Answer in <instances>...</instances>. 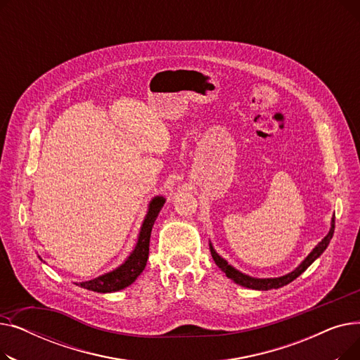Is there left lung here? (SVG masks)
<instances>
[{
    "mask_svg": "<svg viewBox=\"0 0 360 360\" xmlns=\"http://www.w3.org/2000/svg\"><path fill=\"white\" fill-rule=\"evenodd\" d=\"M333 235H334V216L331 217V228H330L327 236L316 245V247L308 254V257L304 261H302L295 270H292L290 273H288L285 276L269 277V278H258V277H252V276H248V274L239 271L238 269L231 266L228 261H226L224 258H221L216 252L212 242L209 245H210V252H212V257H213V259L216 262V266L223 273H226V276H228L231 280H233L236 285L243 286V288H248V289H254V290H271V289H278V288H283V286L289 285V283H292L296 277H299L302 273H304L311 266V264L316 258H319L321 254H323L327 250Z\"/></svg>",
    "mask_w": 360,
    "mask_h": 360,
    "instance_id": "obj_1",
    "label": "left lung"
}]
</instances>
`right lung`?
Here are the masks:
<instances>
[{
	"instance_id": "add662e5",
	"label": "right lung",
	"mask_w": 360,
	"mask_h": 360,
	"mask_svg": "<svg viewBox=\"0 0 360 360\" xmlns=\"http://www.w3.org/2000/svg\"><path fill=\"white\" fill-rule=\"evenodd\" d=\"M166 202V198L163 195H156L151 198L148 202L147 214L141 223L140 233L137 238V243L134 250L127 257V259L121 264L120 267L113 269L109 273H105L93 280L75 283V285L98 293H112L118 292L129 285H132L137 280V277L143 273L146 262L148 258V247H150V235L151 229H153V224L159 216V212L162 210L163 204ZM39 257V255H37ZM41 258V257H39ZM41 261H44L41 258Z\"/></svg>"
}]
</instances>
